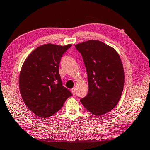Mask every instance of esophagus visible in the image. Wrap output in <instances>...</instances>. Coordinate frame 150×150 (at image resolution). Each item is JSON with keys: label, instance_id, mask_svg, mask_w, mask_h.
<instances>
[{"label": "esophagus", "instance_id": "1", "mask_svg": "<svg viewBox=\"0 0 150 150\" xmlns=\"http://www.w3.org/2000/svg\"><path fill=\"white\" fill-rule=\"evenodd\" d=\"M71 91H72V93L73 95H75V94H76V90H75V88H72V90H71Z\"/></svg>", "mask_w": 150, "mask_h": 150}]
</instances>
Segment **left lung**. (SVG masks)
<instances>
[{"label": "left lung", "instance_id": "1", "mask_svg": "<svg viewBox=\"0 0 150 150\" xmlns=\"http://www.w3.org/2000/svg\"><path fill=\"white\" fill-rule=\"evenodd\" d=\"M82 54L88 74V93L80 99L83 107L101 116L116 107L121 97L125 72L116 50L98 40L76 45Z\"/></svg>", "mask_w": 150, "mask_h": 150}]
</instances>
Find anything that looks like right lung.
Wrapping results in <instances>:
<instances>
[{"label":"right lung","instance_id":"add662e5","mask_svg":"<svg viewBox=\"0 0 150 150\" xmlns=\"http://www.w3.org/2000/svg\"><path fill=\"white\" fill-rule=\"evenodd\" d=\"M71 46L43 45L23 62L19 76L20 94L25 105L37 116L48 118L54 115L72 96L62 86L59 72L62 54Z\"/></svg>","mask_w":150,"mask_h":150}]
</instances>
